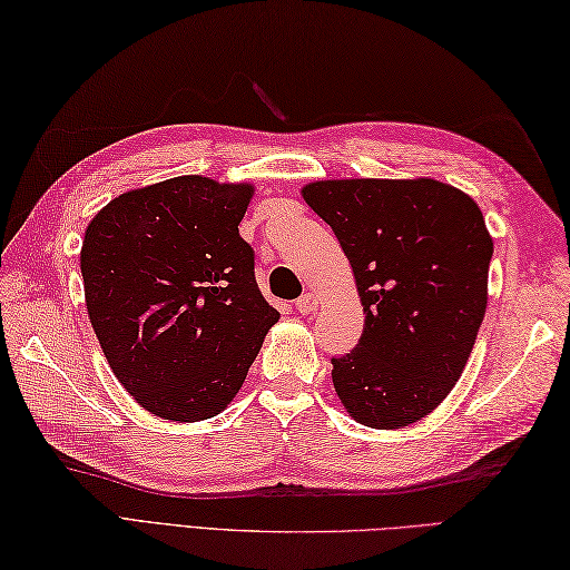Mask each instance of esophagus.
I'll use <instances>...</instances> for the list:
<instances>
[{"mask_svg": "<svg viewBox=\"0 0 570 570\" xmlns=\"http://www.w3.org/2000/svg\"><path fill=\"white\" fill-rule=\"evenodd\" d=\"M316 307H318V299H316V295H312V293H304V295L295 302V309H297L299 314H312V312H316Z\"/></svg>", "mask_w": 570, "mask_h": 570, "instance_id": "1", "label": "esophagus"}]
</instances>
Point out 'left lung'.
<instances>
[{"mask_svg": "<svg viewBox=\"0 0 570 570\" xmlns=\"http://www.w3.org/2000/svg\"><path fill=\"white\" fill-rule=\"evenodd\" d=\"M355 275L365 328L331 360L341 404L370 428H404L452 392L489 302L493 239L479 205L435 178H343L302 188Z\"/></svg>", "mask_w": 570, "mask_h": 570, "instance_id": "1", "label": "left lung"}]
</instances>
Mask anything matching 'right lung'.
Segmentation results:
<instances>
[{
	"instance_id": "1",
	"label": "right lung",
	"mask_w": 570,
	"mask_h": 570,
	"mask_svg": "<svg viewBox=\"0 0 570 570\" xmlns=\"http://www.w3.org/2000/svg\"><path fill=\"white\" fill-rule=\"evenodd\" d=\"M252 184L176 176L128 190L81 244L91 326L118 382L164 421L196 423L237 396L268 328L239 222Z\"/></svg>"
}]
</instances>
